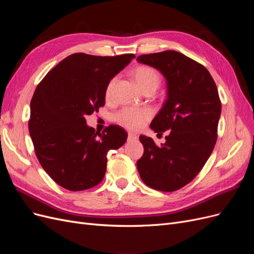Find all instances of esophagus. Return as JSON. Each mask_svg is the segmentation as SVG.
Listing matches in <instances>:
<instances>
[{
	"instance_id": "34e87169",
	"label": "esophagus",
	"mask_w": 254,
	"mask_h": 254,
	"mask_svg": "<svg viewBox=\"0 0 254 254\" xmlns=\"http://www.w3.org/2000/svg\"><path fill=\"white\" fill-rule=\"evenodd\" d=\"M137 139L136 134H134L133 132H128V141H135Z\"/></svg>"
}]
</instances>
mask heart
<instances>
[{"mask_svg":"<svg viewBox=\"0 0 254 254\" xmlns=\"http://www.w3.org/2000/svg\"><path fill=\"white\" fill-rule=\"evenodd\" d=\"M132 76L135 79L139 87L145 92L148 90L156 91L160 86L161 77L156 68L148 65H139L133 68ZM117 81V78L113 77L106 87L105 95L109 98L112 94V90ZM152 117V111L149 108H132V107H126L120 110L115 114V121L120 125L128 129L137 130L141 129L146 123Z\"/></svg>","mask_w":254,"mask_h":254,"instance_id":"heart-1","label":"heart"}]
</instances>
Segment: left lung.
I'll return each instance as SVG.
<instances>
[{
	"label": "left lung",
	"instance_id": "1",
	"mask_svg": "<svg viewBox=\"0 0 254 254\" xmlns=\"http://www.w3.org/2000/svg\"><path fill=\"white\" fill-rule=\"evenodd\" d=\"M136 60L156 67L167 80V98L150 127L158 134L170 130L162 146L140 135L144 153L136 167L146 186L174 191L195 178L214 149L221 112L217 87L202 64L179 52L147 54Z\"/></svg>",
	"mask_w": 254,
	"mask_h": 254
}]
</instances>
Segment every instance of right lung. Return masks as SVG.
<instances>
[{
    "label": "right lung",
    "mask_w": 254,
    "mask_h": 254,
    "mask_svg": "<svg viewBox=\"0 0 254 254\" xmlns=\"http://www.w3.org/2000/svg\"><path fill=\"white\" fill-rule=\"evenodd\" d=\"M134 57L72 54L37 86L29 134L37 159L60 187L77 191L97 186L106 173L107 153L125 144L127 132L121 126L95 132L86 117L105 105L107 84Z\"/></svg>",
    "instance_id": "add662e5"
}]
</instances>
